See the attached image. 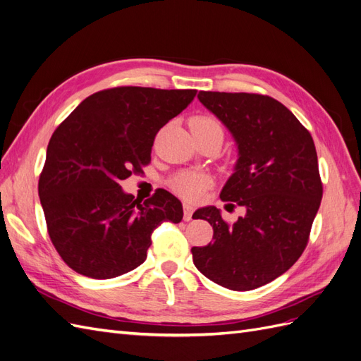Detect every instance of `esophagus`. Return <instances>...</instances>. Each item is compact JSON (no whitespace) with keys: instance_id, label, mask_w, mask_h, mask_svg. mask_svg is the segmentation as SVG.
<instances>
[{"instance_id":"1","label":"esophagus","mask_w":361,"mask_h":361,"mask_svg":"<svg viewBox=\"0 0 361 361\" xmlns=\"http://www.w3.org/2000/svg\"><path fill=\"white\" fill-rule=\"evenodd\" d=\"M192 212H194V206L190 203H183V220L185 221H191Z\"/></svg>"}]
</instances>
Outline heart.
<instances>
[{
  "instance_id": "obj_1",
  "label": "heart",
  "mask_w": 361,
  "mask_h": 361,
  "mask_svg": "<svg viewBox=\"0 0 361 361\" xmlns=\"http://www.w3.org/2000/svg\"><path fill=\"white\" fill-rule=\"evenodd\" d=\"M214 123L216 122H214L212 118L195 117L191 120L190 125L191 128H202ZM209 176H206L204 173L200 171H180L170 182L171 190L188 202H197L203 195L204 190L209 187Z\"/></svg>"
}]
</instances>
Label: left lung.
Listing matches in <instances>:
<instances>
[{"mask_svg": "<svg viewBox=\"0 0 361 361\" xmlns=\"http://www.w3.org/2000/svg\"><path fill=\"white\" fill-rule=\"evenodd\" d=\"M197 97L235 140L238 161L220 197L243 206L245 215L228 226L215 206L195 211L192 218L212 226L214 243L192 247V262L223 288L256 289L285 274L307 245L322 200L313 138L269 96L199 92Z\"/></svg>", "mask_w": 361, "mask_h": 361, "instance_id": "left-lung-1", "label": "left lung"}]
</instances>
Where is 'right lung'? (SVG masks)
<instances>
[{"mask_svg": "<svg viewBox=\"0 0 361 361\" xmlns=\"http://www.w3.org/2000/svg\"><path fill=\"white\" fill-rule=\"evenodd\" d=\"M197 90L116 87L84 99L54 130L39 179L51 241L85 277L114 279L147 257L152 233L180 223L182 203L166 190L135 199L118 182L143 171L155 135Z\"/></svg>", "mask_w": 361, "mask_h": 361, "instance_id": "obj_1", "label": "right lung"}]
</instances>
